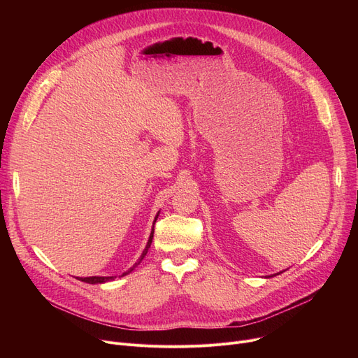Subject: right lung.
Returning a JSON list of instances; mask_svg holds the SVG:
<instances>
[{
	"label": "right lung",
	"instance_id": "right-lung-1",
	"mask_svg": "<svg viewBox=\"0 0 358 358\" xmlns=\"http://www.w3.org/2000/svg\"><path fill=\"white\" fill-rule=\"evenodd\" d=\"M158 217V216H157ZM157 217H155V222H157ZM155 224V223H154ZM152 238H154V229H152V232H150V236H149V241H148V243H146V248H145V251L142 252V255H141V258H139V261L136 262V264L131 267L129 271H126V273H123L122 275H126V274H129L131 270H134L139 262L143 259V257L146 255V252H148V250H149V247H150V243H152ZM115 277H84V278H80L81 281H85V283H90V285H99V283H106V281H110V280H113Z\"/></svg>",
	"mask_w": 358,
	"mask_h": 358
}]
</instances>
